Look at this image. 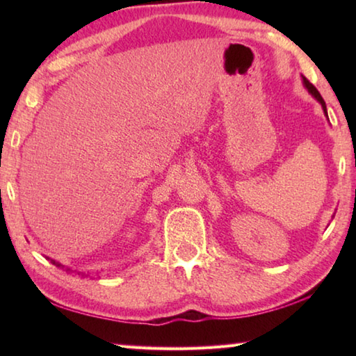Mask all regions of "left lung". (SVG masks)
Returning <instances> with one entry per match:
<instances>
[{"label":"left lung","instance_id":"left-lung-1","mask_svg":"<svg viewBox=\"0 0 356 356\" xmlns=\"http://www.w3.org/2000/svg\"><path fill=\"white\" fill-rule=\"evenodd\" d=\"M301 81H303V86L306 88V91H308V92L312 95V97H314V99L318 102V104L322 105V110H323V113H325V116L328 118V113H327V105H325V102H323V99H322V95L318 94L317 89H316L314 86H312V84H311L308 80H306L305 76H301Z\"/></svg>","mask_w":356,"mask_h":356}]
</instances>
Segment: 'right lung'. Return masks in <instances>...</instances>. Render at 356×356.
I'll return each instance as SVG.
<instances>
[{"label": "right lung", "instance_id": "1", "mask_svg": "<svg viewBox=\"0 0 356 356\" xmlns=\"http://www.w3.org/2000/svg\"><path fill=\"white\" fill-rule=\"evenodd\" d=\"M47 259H48V261H50L53 265H56V267H61V268H64V265H61L59 262H56L55 259H50V257H47ZM65 270H67V272H70V268H65Z\"/></svg>", "mask_w": 356, "mask_h": 356}]
</instances>
